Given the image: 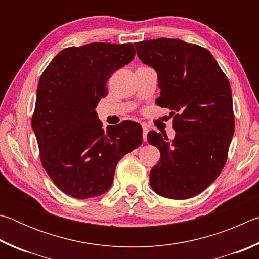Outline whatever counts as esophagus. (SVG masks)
<instances>
[{"label":"esophagus","mask_w":259,"mask_h":259,"mask_svg":"<svg viewBox=\"0 0 259 259\" xmlns=\"http://www.w3.org/2000/svg\"><path fill=\"white\" fill-rule=\"evenodd\" d=\"M147 133H148V128L146 124H143V138H144V142H146L147 140Z\"/></svg>","instance_id":"1"}]
</instances>
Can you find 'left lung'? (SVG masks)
<instances>
[{"label": "left lung", "mask_w": 259, "mask_h": 259, "mask_svg": "<svg viewBox=\"0 0 259 259\" xmlns=\"http://www.w3.org/2000/svg\"><path fill=\"white\" fill-rule=\"evenodd\" d=\"M139 59L157 73L156 104L174 116L172 140L150 131L147 140L161 153L151 170L156 194L184 200L203 192L226 163L234 134L230 82L204 48L178 38L135 43Z\"/></svg>", "instance_id": "obj_1"}]
</instances>
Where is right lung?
<instances>
[{
    "mask_svg": "<svg viewBox=\"0 0 259 259\" xmlns=\"http://www.w3.org/2000/svg\"><path fill=\"white\" fill-rule=\"evenodd\" d=\"M131 43H89L61 50L38 81L32 128L42 165L56 186L76 199L104 194L115 166L143 143L142 125L103 129L96 106L113 72L135 58Z\"/></svg>",
    "mask_w": 259,
    "mask_h": 259,
    "instance_id": "right-lung-1",
    "label": "right lung"
}]
</instances>
